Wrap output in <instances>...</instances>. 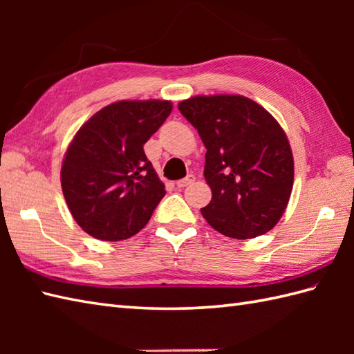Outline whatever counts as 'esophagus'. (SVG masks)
<instances>
[{
	"mask_svg": "<svg viewBox=\"0 0 354 354\" xmlns=\"http://www.w3.org/2000/svg\"><path fill=\"white\" fill-rule=\"evenodd\" d=\"M194 183V175H187L184 179H179V181H176V187L178 189H184V187L190 185Z\"/></svg>",
	"mask_w": 354,
	"mask_h": 354,
	"instance_id": "1",
	"label": "esophagus"
}]
</instances>
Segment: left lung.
Here are the masks:
<instances>
[{
	"mask_svg": "<svg viewBox=\"0 0 354 354\" xmlns=\"http://www.w3.org/2000/svg\"><path fill=\"white\" fill-rule=\"evenodd\" d=\"M207 147L212 201L202 216L221 234L252 239L272 230L292 193L293 156L281 126L243 95H196L178 104Z\"/></svg>",
	"mask_w": 354,
	"mask_h": 354,
	"instance_id": "8db88e82",
	"label": "left lung"
}]
</instances>
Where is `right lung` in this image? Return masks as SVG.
<instances>
[{
    "label": "right lung",
    "mask_w": 354,
    "mask_h": 354,
    "mask_svg": "<svg viewBox=\"0 0 354 354\" xmlns=\"http://www.w3.org/2000/svg\"><path fill=\"white\" fill-rule=\"evenodd\" d=\"M170 112L167 100L115 102L73 138L61 184L74 221L89 236L117 242L146 227L165 187L142 146Z\"/></svg>",
    "instance_id": "add662e5"
}]
</instances>
